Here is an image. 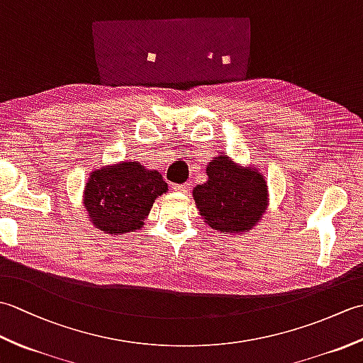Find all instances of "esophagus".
<instances>
[{"label":"esophagus","mask_w":363,"mask_h":363,"mask_svg":"<svg viewBox=\"0 0 363 363\" xmlns=\"http://www.w3.org/2000/svg\"><path fill=\"white\" fill-rule=\"evenodd\" d=\"M174 191H177V194H189V191L191 190V184L190 182H186V184H173L172 187Z\"/></svg>","instance_id":"1"}]
</instances>
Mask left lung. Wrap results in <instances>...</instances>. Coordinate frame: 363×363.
<instances>
[{"mask_svg":"<svg viewBox=\"0 0 363 363\" xmlns=\"http://www.w3.org/2000/svg\"><path fill=\"white\" fill-rule=\"evenodd\" d=\"M206 173L209 179L195 187L194 198L207 225L223 234L256 226L268 203L264 176L237 167L226 156L215 157Z\"/></svg>","mask_w":363,"mask_h":363,"instance_id":"obj_1","label":"left lung"}]
</instances>
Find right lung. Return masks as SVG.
<instances>
[{"mask_svg":"<svg viewBox=\"0 0 363 363\" xmlns=\"http://www.w3.org/2000/svg\"><path fill=\"white\" fill-rule=\"evenodd\" d=\"M167 189L156 169L151 172L135 162H121L91 173L84 190V204L96 228L120 235L142 228L154 199Z\"/></svg>","mask_w":363,"mask_h":363,"instance_id":"add662e5","label":"right lung"}]
</instances>
